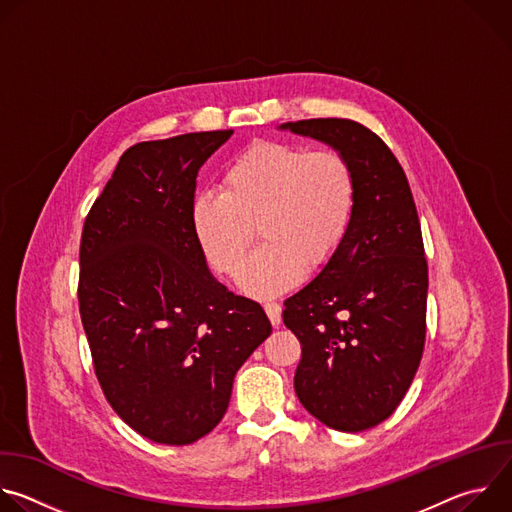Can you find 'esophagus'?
I'll list each match as a JSON object with an SVG mask.
<instances>
[{
  "label": "esophagus",
  "mask_w": 512,
  "mask_h": 512,
  "mask_svg": "<svg viewBox=\"0 0 512 512\" xmlns=\"http://www.w3.org/2000/svg\"><path fill=\"white\" fill-rule=\"evenodd\" d=\"M265 312H267V318L271 320L273 326H279L281 324V306L277 302H267L265 306Z\"/></svg>",
  "instance_id": "esophagus-1"
}]
</instances>
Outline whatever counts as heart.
Instances as JSON below:
<instances>
[{"mask_svg":"<svg viewBox=\"0 0 512 512\" xmlns=\"http://www.w3.org/2000/svg\"><path fill=\"white\" fill-rule=\"evenodd\" d=\"M356 176L336 150L255 141L223 170L221 192L194 198L192 229L206 259L237 275L255 225L265 241L241 275L251 296L271 298L328 265L346 243L356 214Z\"/></svg>","mask_w":512,"mask_h":512,"instance_id":"obj_1","label":"heart"}]
</instances>
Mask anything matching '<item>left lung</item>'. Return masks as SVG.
Here are the masks:
<instances>
[{"instance_id":"left-lung-1","label":"left lung","mask_w":512,"mask_h":512,"mask_svg":"<svg viewBox=\"0 0 512 512\" xmlns=\"http://www.w3.org/2000/svg\"><path fill=\"white\" fill-rule=\"evenodd\" d=\"M342 154L358 200L338 255L283 302V324L302 342L294 377L300 403L324 425L362 431L405 397L423 354L427 261L405 172L385 141L350 119L279 125Z\"/></svg>"}]
</instances>
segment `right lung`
<instances>
[{
  "mask_svg": "<svg viewBox=\"0 0 512 512\" xmlns=\"http://www.w3.org/2000/svg\"><path fill=\"white\" fill-rule=\"evenodd\" d=\"M233 131L141 141L95 200L79 308L115 413L156 444H192L227 413L243 362L271 334L263 308L210 273L192 229L200 166Z\"/></svg>",
  "mask_w": 512,
  "mask_h": 512,
  "instance_id": "right-lung-1",
  "label": "right lung"
}]
</instances>
